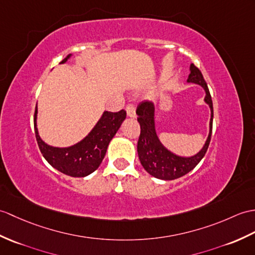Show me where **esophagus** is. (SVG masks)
Wrapping results in <instances>:
<instances>
[{
	"label": "esophagus",
	"instance_id": "1",
	"mask_svg": "<svg viewBox=\"0 0 255 255\" xmlns=\"http://www.w3.org/2000/svg\"><path fill=\"white\" fill-rule=\"evenodd\" d=\"M126 112H127V116L128 117H131V118H134L135 117V108L133 104H128L127 108H126Z\"/></svg>",
	"mask_w": 255,
	"mask_h": 255
}]
</instances>
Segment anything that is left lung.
I'll use <instances>...</instances> for the list:
<instances>
[{"label": "left lung", "mask_w": 255, "mask_h": 255, "mask_svg": "<svg viewBox=\"0 0 255 255\" xmlns=\"http://www.w3.org/2000/svg\"><path fill=\"white\" fill-rule=\"evenodd\" d=\"M187 81L200 85L204 89V101L211 109L209 137L202 149L195 155L190 157L176 155L161 143L155 130V108L153 103L147 102V101L141 102L135 112L138 115V122L141 129L137 145L139 159L147 173L158 179L174 180L188 174L203 158L210 145L213 128V102L202 73L193 64L190 65V74H189Z\"/></svg>", "instance_id": "left-lung-1"}]
</instances>
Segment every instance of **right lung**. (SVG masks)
Listing matches in <instances>:
<instances>
[{"label":"right lung","mask_w":255,"mask_h":255,"mask_svg":"<svg viewBox=\"0 0 255 255\" xmlns=\"http://www.w3.org/2000/svg\"><path fill=\"white\" fill-rule=\"evenodd\" d=\"M72 54L67 55L61 64L66 63ZM38 108L34 112V132L39 149L51 166L61 173L72 177H86L96 170L102 163L109 143L126 118V111L104 112L97 125L85 139L68 147H56L46 144L40 138L37 128Z\"/></svg>","instance_id":"obj_1"}]
</instances>
